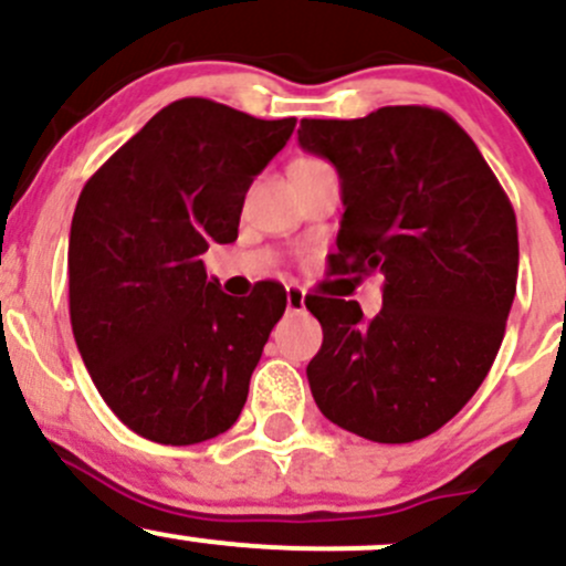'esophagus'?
<instances>
[{"label":"esophagus","instance_id":"esophagus-1","mask_svg":"<svg viewBox=\"0 0 566 566\" xmlns=\"http://www.w3.org/2000/svg\"><path fill=\"white\" fill-rule=\"evenodd\" d=\"M306 310V293L301 287H287V312H304Z\"/></svg>","mask_w":566,"mask_h":566}]
</instances>
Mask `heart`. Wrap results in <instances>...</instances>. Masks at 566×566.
<instances>
[{
  "instance_id": "1",
  "label": "heart",
  "mask_w": 566,
  "mask_h": 566,
  "mask_svg": "<svg viewBox=\"0 0 566 566\" xmlns=\"http://www.w3.org/2000/svg\"><path fill=\"white\" fill-rule=\"evenodd\" d=\"M317 164H323L319 158H295L293 167L290 169H304V167H317Z\"/></svg>"
}]
</instances>
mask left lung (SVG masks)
Listing matches in <instances>:
<instances>
[{"label": "left lung", "mask_w": 566, "mask_h": 566, "mask_svg": "<svg viewBox=\"0 0 566 566\" xmlns=\"http://www.w3.org/2000/svg\"><path fill=\"white\" fill-rule=\"evenodd\" d=\"M304 150L342 180L331 273L384 276V310L306 298L323 347L306 367L325 419L367 441L441 430L495 361L517 290V221L471 136L441 108L301 119Z\"/></svg>", "instance_id": "obj_1"}]
</instances>
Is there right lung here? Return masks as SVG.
<instances>
[{"label":"right lung","instance_id":"1","mask_svg":"<svg viewBox=\"0 0 566 566\" xmlns=\"http://www.w3.org/2000/svg\"><path fill=\"white\" fill-rule=\"evenodd\" d=\"M293 128L295 117L180 98L82 188L67 247L73 336L104 402L147 441L202 443L247 405L287 293L260 284L232 298L202 254L235 241L251 180Z\"/></svg>","mask_w":566,"mask_h":566}]
</instances>
